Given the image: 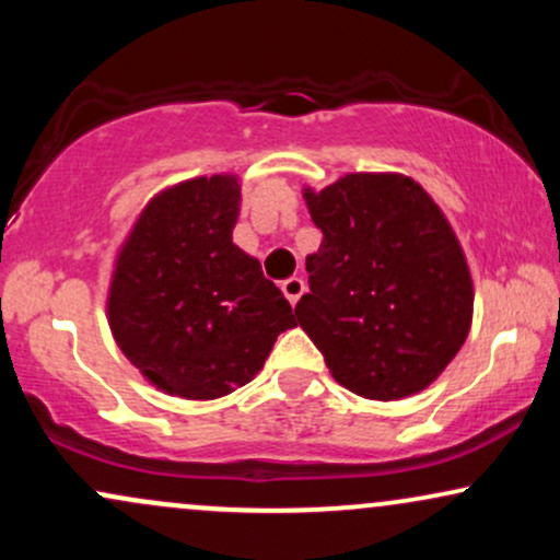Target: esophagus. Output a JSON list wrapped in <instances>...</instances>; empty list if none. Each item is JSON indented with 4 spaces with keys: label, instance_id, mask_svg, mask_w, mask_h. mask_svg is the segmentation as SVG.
<instances>
[{
    "label": "esophagus",
    "instance_id": "obj_1",
    "mask_svg": "<svg viewBox=\"0 0 560 560\" xmlns=\"http://www.w3.org/2000/svg\"><path fill=\"white\" fill-rule=\"evenodd\" d=\"M281 292H284V298L292 302V305H298V300L305 294V281H302L300 276H292V279L281 281Z\"/></svg>",
    "mask_w": 560,
    "mask_h": 560
}]
</instances>
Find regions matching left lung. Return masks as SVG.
Segmentation results:
<instances>
[{
    "mask_svg": "<svg viewBox=\"0 0 560 560\" xmlns=\"http://www.w3.org/2000/svg\"><path fill=\"white\" fill-rule=\"evenodd\" d=\"M318 253L294 305L331 376L369 400L427 389L468 337L474 287L434 199L397 173H347L305 189Z\"/></svg>",
    "mask_w": 560,
    "mask_h": 560,
    "instance_id": "1",
    "label": "left lung"
}]
</instances>
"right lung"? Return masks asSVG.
Instances as JSON below:
<instances>
[{
	"mask_svg": "<svg viewBox=\"0 0 560 560\" xmlns=\"http://www.w3.org/2000/svg\"><path fill=\"white\" fill-rule=\"evenodd\" d=\"M240 182L191 178L160 191L115 262L107 316L124 355L155 387L215 400L266 363L292 305L234 242Z\"/></svg>",
	"mask_w": 560,
	"mask_h": 560,
	"instance_id": "1",
	"label": "right lung"
}]
</instances>
